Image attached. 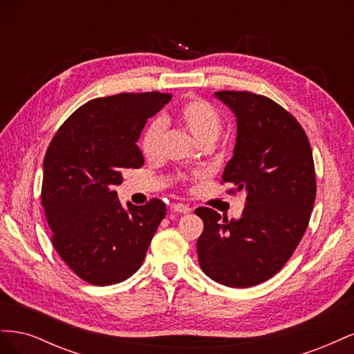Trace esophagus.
Segmentation results:
<instances>
[{
	"label": "esophagus",
	"instance_id": "1",
	"mask_svg": "<svg viewBox=\"0 0 354 354\" xmlns=\"http://www.w3.org/2000/svg\"><path fill=\"white\" fill-rule=\"evenodd\" d=\"M173 211L180 212V214H189L192 211V208L187 207V205H183V203H174Z\"/></svg>",
	"mask_w": 354,
	"mask_h": 354
}]
</instances>
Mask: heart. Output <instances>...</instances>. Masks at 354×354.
I'll list each match as a JSON object with an SVG mask.
<instances>
[{"mask_svg": "<svg viewBox=\"0 0 354 354\" xmlns=\"http://www.w3.org/2000/svg\"><path fill=\"white\" fill-rule=\"evenodd\" d=\"M174 121L203 146L216 142L223 130L220 111L212 103L201 97H192L180 104L174 112ZM164 137L165 124L162 120L156 118L146 125L140 138V149L146 159L153 160L162 155ZM178 180H185V176L178 174Z\"/></svg>", "mask_w": 354, "mask_h": 354, "instance_id": "obj_1", "label": "heart"}]
</instances>
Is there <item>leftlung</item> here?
Listing matches in <instances>:
<instances>
[{
  "mask_svg": "<svg viewBox=\"0 0 354 354\" xmlns=\"http://www.w3.org/2000/svg\"><path fill=\"white\" fill-rule=\"evenodd\" d=\"M238 118L233 158L221 183L246 190L239 220L199 207L201 269L218 283L248 288L279 272L307 230L316 198L312 146L295 116L274 100L252 91L216 93Z\"/></svg>",
  "mask_w": 354,
  "mask_h": 354,
  "instance_id": "left-lung-1",
  "label": "left lung"
}]
</instances>
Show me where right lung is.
Listing matches in <instances>:
<instances>
[{
  "label": "right lung",
  "instance_id": "1",
  "mask_svg": "<svg viewBox=\"0 0 354 354\" xmlns=\"http://www.w3.org/2000/svg\"><path fill=\"white\" fill-rule=\"evenodd\" d=\"M173 94L120 93L93 99L75 111L53 136L44 158L41 203L60 259L95 286L133 276L165 217V203L128 202L125 211L113 186L124 169L143 165L138 140L147 118Z\"/></svg>",
  "mask_w": 354,
  "mask_h": 354
}]
</instances>
